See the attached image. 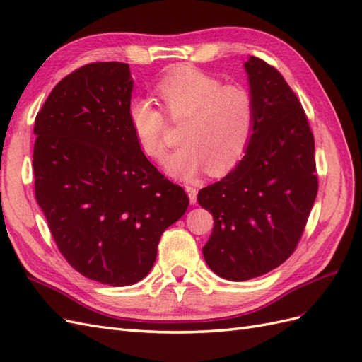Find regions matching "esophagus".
I'll use <instances>...</instances> for the list:
<instances>
[{
  "mask_svg": "<svg viewBox=\"0 0 362 362\" xmlns=\"http://www.w3.org/2000/svg\"><path fill=\"white\" fill-rule=\"evenodd\" d=\"M185 191L188 192V197H189V202L194 204L195 202H197V189H195L194 187H191V185L185 183Z\"/></svg>",
  "mask_w": 362,
  "mask_h": 362,
  "instance_id": "esophagus-1",
  "label": "esophagus"
}]
</instances>
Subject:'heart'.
<instances>
[{"label": "heart", "mask_w": 362, "mask_h": 362, "mask_svg": "<svg viewBox=\"0 0 362 362\" xmlns=\"http://www.w3.org/2000/svg\"><path fill=\"white\" fill-rule=\"evenodd\" d=\"M156 92L171 122L182 124L183 144L165 159L171 177L191 180L202 171L220 175L238 165L253 141L257 107L253 92L192 65H179L162 76ZM129 122L141 150L159 160L167 150L168 122L148 98L129 106Z\"/></svg>", "instance_id": "b5f03b06"}]
</instances>
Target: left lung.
<instances>
[{"mask_svg": "<svg viewBox=\"0 0 362 362\" xmlns=\"http://www.w3.org/2000/svg\"><path fill=\"white\" fill-rule=\"evenodd\" d=\"M244 68L257 107L253 141L243 160L197 197L214 215L204 261L236 282L272 272L293 255L318 189L314 135L300 101L262 59L252 56Z\"/></svg>", "mask_w": 362, "mask_h": 362, "instance_id": "1", "label": "left lung"}]
</instances>
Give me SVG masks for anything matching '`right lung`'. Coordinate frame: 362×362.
Masks as SVG:
<instances>
[{
  "label": "right lung",
  "mask_w": 362,
  "mask_h": 362,
  "mask_svg": "<svg viewBox=\"0 0 362 362\" xmlns=\"http://www.w3.org/2000/svg\"><path fill=\"white\" fill-rule=\"evenodd\" d=\"M127 64L95 62L51 90L35 121V194L59 252L90 281L146 277L189 199L142 153L129 122Z\"/></svg>",
  "instance_id": "add662e5"
}]
</instances>
